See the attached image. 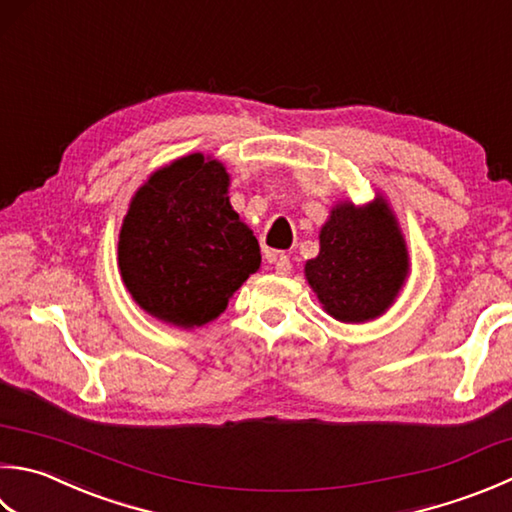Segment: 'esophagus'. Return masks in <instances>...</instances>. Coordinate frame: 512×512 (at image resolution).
Listing matches in <instances>:
<instances>
[{
	"label": "esophagus",
	"instance_id": "esophagus-1",
	"mask_svg": "<svg viewBox=\"0 0 512 512\" xmlns=\"http://www.w3.org/2000/svg\"><path fill=\"white\" fill-rule=\"evenodd\" d=\"M266 257H268L270 264H275V270H277L279 275L290 273V257H288V255H284V253H273V250H268Z\"/></svg>",
	"mask_w": 512,
	"mask_h": 512
}]
</instances>
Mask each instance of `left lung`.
Listing matches in <instances>:
<instances>
[{
  "mask_svg": "<svg viewBox=\"0 0 512 512\" xmlns=\"http://www.w3.org/2000/svg\"><path fill=\"white\" fill-rule=\"evenodd\" d=\"M319 246V255L306 264V277L335 319L368 322L393 304L408 273V255L382 199L368 208L337 206Z\"/></svg>",
  "mask_w": 512,
  "mask_h": 512,
  "instance_id": "1",
  "label": "left lung"
}]
</instances>
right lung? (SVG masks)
<instances>
[{
  "label": "right lung",
  "mask_w": 512,
  "mask_h": 512,
  "mask_svg": "<svg viewBox=\"0 0 512 512\" xmlns=\"http://www.w3.org/2000/svg\"><path fill=\"white\" fill-rule=\"evenodd\" d=\"M262 264L228 202L226 168L188 155L137 190L119 233V268L135 302L164 322L202 326Z\"/></svg>",
  "instance_id": "1"
}]
</instances>
